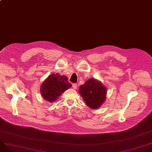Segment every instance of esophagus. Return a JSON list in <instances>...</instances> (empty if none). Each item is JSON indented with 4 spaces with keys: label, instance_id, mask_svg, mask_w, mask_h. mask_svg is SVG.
I'll use <instances>...</instances> for the list:
<instances>
[{
    "label": "esophagus",
    "instance_id": "obj_1",
    "mask_svg": "<svg viewBox=\"0 0 152 152\" xmlns=\"http://www.w3.org/2000/svg\"><path fill=\"white\" fill-rule=\"evenodd\" d=\"M73 87L74 89H77V84H73Z\"/></svg>",
    "mask_w": 152,
    "mask_h": 152
}]
</instances>
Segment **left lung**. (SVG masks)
<instances>
[{
    "mask_svg": "<svg viewBox=\"0 0 152 152\" xmlns=\"http://www.w3.org/2000/svg\"><path fill=\"white\" fill-rule=\"evenodd\" d=\"M79 92L86 105L94 110L100 107L106 99L107 88L93 77L79 87Z\"/></svg>",
    "mask_w": 152,
    "mask_h": 152,
    "instance_id": "obj_1",
    "label": "left lung"
}]
</instances>
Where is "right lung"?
<instances>
[{"mask_svg":"<svg viewBox=\"0 0 152 152\" xmlns=\"http://www.w3.org/2000/svg\"><path fill=\"white\" fill-rule=\"evenodd\" d=\"M71 86L66 76L52 74L44 81L41 87V92L44 100L52 103Z\"/></svg>","mask_w":152,"mask_h":152,"instance_id":"obj_1","label":"right lung"}]
</instances>
